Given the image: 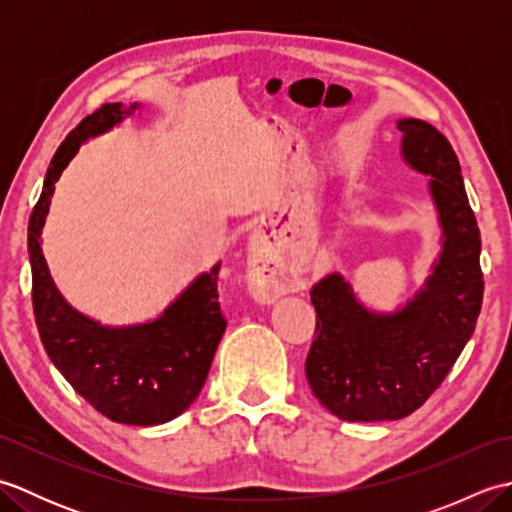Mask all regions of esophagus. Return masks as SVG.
<instances>
[{
  "label": "esophagus",
  "instance_id": "1",
  "mask_svg": "<svg viewBox=\"0 0 512 512\" xmlns=\"http://www.w3.org/2000/svg\"><path fill=\"white\" fill-rule=\"evenodd\" d=\"M255 257H257V262L264 266L262 273H259V275L253 279V288H255L257 295L264 297V299H273V297L281 295V292H286V290L290 288V284H288L286 275L281 273L279 266L275 264L273 253H270V250H268L266 246L257 244Z\"/></svg>",
  "mask_w": 512,
  "mask_h": 512
}]
</instances>
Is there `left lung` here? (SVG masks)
Masks as SVG:
<instances>
[{
  "label": "left lung",
  "instance_id": "left-lung-1",
  "mask_svg": "<svg viewBox=\"0 0 512 512\" xmlns=\"http://www.w3.org/2000/svg\"><path fill=\"white\" fill-rule=\"evenodd\" d=\"M398 129L402 156L431 176L442 255L418 297L387 317L358 306L341 275L312 286L317 328L306 376L321 405L350 422L400 420L422 407L458 361L482 310V239L458 156L418 118H402Z\"/></svg>",
  "mask_w": 512,
  "mask_h": 512
}]
</instances>
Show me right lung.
Listing matches in <instances>:
<instances>
[{
  "mask_svg": "<svg viewBox=\"0 0 512 512\" xmlns=\"http://www.w3.org/2000/svg\"><path fill=\"white\" fill-rule=\"evenodd\" d=\"M132 110L136 105L123 112L121 103H105L65 136L50 160L43 191L30 215L28 253L32 308L50 361L105 418L149 427L180 416L198 398L209 374L217 343L226 330V317L217 301L220 264L195 279L154 323L103 328L61 299L39 246L61 171L83 140L112 129Z\"/></svg>",
  "mask_w": 512,
  "mask_h": 512,
  "instance_id": "obj_1",
  "label": "right lung"
}]
</instances>
